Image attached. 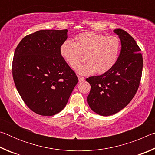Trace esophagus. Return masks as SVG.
I'll return each mask as SVG.
<instances>
[{
    "label": "esophagus",
    "instance_id": "34e87169",
    "mask_svg": "<svg viewBox=\"0 0 155 155\" xmlns=\"http://www.w3.org/2000/svg\"><path fill=\"white\" fill-rule=\"evenodd\" d=\"M78 81H79L80 82H81V81H83L84 80H85V78L83 77H80V76H78Z\"/></svg>",
    "mask_w": 155,
    "mask_h": 155
}]
</instances>
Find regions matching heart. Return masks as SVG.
<instances>
[{
    "mask_svg": "<svg viewBox=\"0 0 155 155\" xmlns=\"http://www.w3.org/2000/svg\"><path fill=\"white\" fill-rule=\"evenodd\" d=\"M75 40L76 42L65 40L59 51L63 59L73 70L81 64L82 55H86L87 64L77 69L81 75L91 74L96 71L104 74L116 64L120 51V41L117 36L86 32L78 35Z\"/></svg>",
    "mask_w": 155,
    "mask_h": 155,
    "instance_id": "obj_1",
    "label": "heart"
}]
</instances>
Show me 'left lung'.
I'll return each mask as SVG.
<instances>
[{
	"label": "left lung",
	"mask_w": 155,
	"mask_h": 155,
	"mask_svg": "<svg viewBox=\"0 0 155 155\" xmlns=\"http://www.w3.org/2000/svg\"><path fill=\"white\" fill-rule=\"evenodd\" d=\"M121 41V51L109 71L86 79L91 85L89 106L96 114L109 116L121 111L138 90L142 74L143 58L135 40L121 28L114 30Z\"/></svg>",
	"instance_id": "1"
}]
</instances>
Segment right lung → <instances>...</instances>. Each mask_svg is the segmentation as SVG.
I'll use <instances>...</instances> for the list:
<instances>
[{
    "label": "right lung",
    "instance_id": "add662e5",
    "mask_svg": "<svg viewBox=\"0 0 155 155\" xmlns=\"http://www.w3.org/2000/svg\"><path fill=\"white\" fill-rule=\"evenodd\" d=\"M67 29L40 30L18 44L12 63L14 83L31 111L51 116L64 109L78 83L75 72L63 59L60 46Z\"/></svg>",
    "mask_w": 155,
    "mask_h": 155
}]
</instances>
